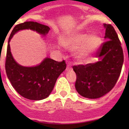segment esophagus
I'll return each instance as SVG.
<instances>
[{"label":"esophagus","mask_w":129,"mask_h":129,"mask_svg":"<svg viewBox=\"0 0 129 129\" xmlns=\"http://www.w3.org/2000/svg\"><path fill=\"white\" fill-rule=\"evenodd\" d=\"M71 70H72V68H71V66H70V65H67V71H71Z\"/></svg>","instance_id":"obj_1"}]
</instances>
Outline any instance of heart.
Here are the masks:
<instances>
[{"instance_id": "heart-1", "label": "heart", "mask_w": 129, "mask_h": 129, "mask_svg": "<svg viewBox=\"0 0 129 129\" xmlns=\"http://www.w3.org/2000/svg\"><path fill=\"white\" fill-rule=\"evenodd\" d=\"M102 43V39L98 35L76 34L66 39L63 45L72 50L80 48L76 57L80 63H86L89 62L92 56L98 51Z\"/></svg>"}]
</instances>
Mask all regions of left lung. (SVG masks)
Returning <instances> with one entry per match:
<instances>
[{"label": "left lung", "mask_w": 129, "mask_h": 129, "mask_svg": "<svg viewBox=\"0 0 129 129\" xmlns=\"http://www.w3.org/2000/svg\"><path fill=\"white\" fill-rule=\"evenodd\" d=\"M104 42L97 51L98 62L73 66L77 75L75 87L78 93L88 99H98L110 92L119 79L123 62V50L114 27L104 24Z\"/></svg>", "instance_id": "8db88e82"}]
</instances>
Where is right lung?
<instances>
[{"label":"right lung","instance_id":"add662e5","mask_svg":"<svg viewBox=\"0 0 129 129\" xmlns=\"http://www.w3.org/2000/svg\"><path fill=\"white\" fill-rule=\"evenodd\" d=\"M30 29L45 36L50 28L36 22H25L15 26L9 37L6 60L7 77L15 90L24 98L40 101L47 98L52 91L57 78L66 69L65 60L57 62L50 58L36 66L24 67L17 63L10 52V42L19 30Z\"/></svg>","mask_w":129,"mask_h":129}]
</instances>
